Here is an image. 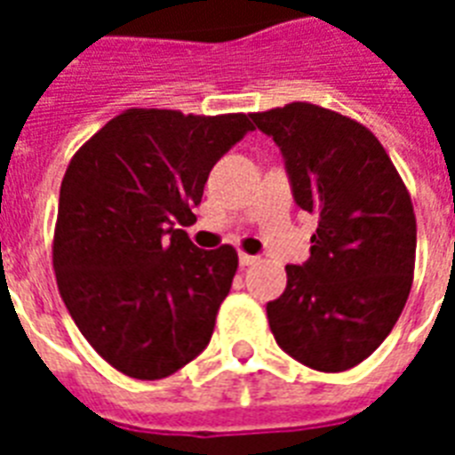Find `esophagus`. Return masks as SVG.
<instances>
[{
  "label": "esophagus",
  "instance_id": "34e87169",
  "mask_svg": "<svg viewBox=\"0 0 455 455\" xmlns=\"http://www.w3.org/2000/svg\"><path fill=\"white\" fill-rule=\"evenodd\" d=\"M238 262H241V267H250V264L257 262V257L248 255V252H241V255H238Z\"/></svg>",
  "mask_w": 455,
  "mask_h": 455
}]
</instances>
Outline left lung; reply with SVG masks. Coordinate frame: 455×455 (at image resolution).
Wrapping results in <instances>:
<instances>
[{
  "label": "left lung",
  "instance_id": "8db88e82",
  "mask_svg": "<svg viewBox=\"0 0 455 455\" xmlns=\"http://www.w3.org/2000/svg\"><path fill=\"white\" fill-rule=\"evenodd\" d=\"M285 157L292 196L318 217L311 257L288 264L267 304L278 347L321 373L349 371L382 345L416 269L411 193L375 134L352 117L295 101L252 113Z\"/></svg>",
  "mask_w": 455,
  "mask_h": 455
}]
</instances>
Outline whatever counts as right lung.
<instances>
[{"mask_svg":"<svg viewBox=\"0 0 455 455\" xmlns=\"http://www.w3.org/2000/svg\"><path fill=\"white\" fill-rule=\"evenodd\" d=\"M255 130L245 113L130 108L80 146L60 181L53 271L75 325L99 356L160 380L212 338L238 252L200 250L188 227L207 174Z\"/></svg>","mask_w":455,"mask_h":455,"instance_id":"obj_1","label":"right lung"}]
</instances>
